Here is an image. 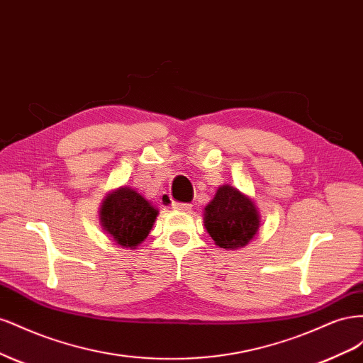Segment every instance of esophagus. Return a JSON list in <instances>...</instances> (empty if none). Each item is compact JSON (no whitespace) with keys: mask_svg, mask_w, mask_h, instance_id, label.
I'll return each instance as SVG.
<instances>
[{"mask_svg":"<svg viewBox=\"0 0 363 363\" xmlns=\"http://www.w3.org/2000/svg\"><path fill=\"white\" fill-rule=\"evenodd\" d=\"M172 208H177V211H191L192 204L189 203H180V201H172Z\"/></svg>","mask_w":363,"mask_h":363,"instance_id":"esophagus-1","label":"esophagus"}]
</instances>
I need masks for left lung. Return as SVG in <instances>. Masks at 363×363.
I'll return each instance as SVG.
<instances>
[{"mask_svg": "<svg viewBox=\"0 0 363 363\" xmlns=\"http://www.w3.org/2000/svg\"><path fill=\"white\" fill-rule=\"evenodd\" d=\"M204 224L215 244L225 250L245 247L257 233L259 215L248 196L232 186L219 188L204 208Z\"/></svg>", "mask_w": 363, "mask_h": 363, "instance_id": "8db88e82", "label": "left lung"}]
</instances>
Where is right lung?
Segmentation results:
<instances>
[{"label": "right lung", "instance_id": "add662e5", "mask_svg": "<svg viewBox=\"0 0 363 363\" xmlns=\"http://www.w3.org/2000/svg\"><path fill=\"white\" fill-rule=\"evenodd\" d=\"M100 215L104 230L116 244L135 248L148 236L157 211L136 191L121 188L103 201Z\"/></svg>", "mask_w": 363, "mask_h": 363}]
</instances>
